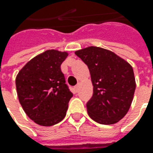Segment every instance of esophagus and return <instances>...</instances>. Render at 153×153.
<instances>
[{
  "mask_svg": "<svg viewBox=\"0 0 153 153\" xmlns=\"http://www.w3.org/2000/svg\"><path fill=\"white\" fill-rule=\"evenodd\" d=\"M74 89H75V92H76V93H77V92H78V89H79V84L75 86V87H74Z\"/></svg>",
  "mask_w": 153,
  "mask_h": 153,
  "instance_id": "esophagus-1",
  "label": "esophagus"
}]
</instances>
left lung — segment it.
<instances>
[{"label":"left lung","mask_w":153,"mask_h":153,"mask_svg":"<svg viewBox=\"0 0 153 153\" xmlns=\"http://www.w3.org/2000/svg\"><path fill=\"white\" fill-rule=\"evenodd\" d=\"M89 69L94 86L92 98L87 102L88 113L100 124H113L127 114L135 90L131 65L111 51L88 47L76 51Z\"/></svg>","instance_id":"8db88e82"}]
</instances>
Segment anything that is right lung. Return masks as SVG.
<instances>
[{
	"label": "right lung",
	"instance_id": "obj_1",
	"mask_svg": "<svg viewBox=\"0 0 153 153\" xmlns=\"http://www.w3.org/2000/svg\"><path fill=\"white\" fill-rule=\"evenodd\" d=\"M66 52L48 50L36 56L16 77L17 94L27 116L42 126L59 123L73 96L60 70Z\"/></svg>",
	"mask_w": 153,
	"mask_h": 153
}]
</instances>
